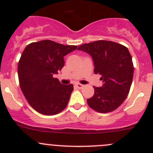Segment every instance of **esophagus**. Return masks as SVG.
Returning a JSON list of instances; mask_svg holds the SVG:
<instances>
[{
    "label": "esophagus",
    "mask_w": 153,
    "mask_h": 153,
    "mask_svg": "<svg viewBox=\"0 0 153 153\" xmlns=\"http://www.w3.org/2000/svg\"><path fill=\"white\" fill-rule=\"evenodd\" d=\"M75 86H76V87L78 88V89H82V88L84 86V85L79 84V83H76V84H75Z\"/></svg>",
    "instance_id": "34e87169"
}]
</instances>
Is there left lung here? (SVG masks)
Instances as JSON below:
<instances>
[{
    "label": "left lung",
    "mask_w": 153,
    "mask_h": 153,
    "mask_svg": "<svg viewBox=\"0 0 153 153\" xmlns=\"http://www.w3.org/2000/svg\"><path fill=\"white\" fill-rule=\"evenodd\" d=\"M78 50L89 54L93 60L94 72L101 75L103 85L95 87L87 104L101 113L118 107L129 94L133 78L132 57L126 47L109 41H94L79 46Z\"/></svg>",
    "instance_id": "obj_1"
}]
</instances>
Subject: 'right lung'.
Returning <instances> with one entry per match:
<instances>
[{"instance_id": "obj_1", "label": "right lung", "mask_w": 153, "mask_h": 153, "mask_svg": "<svg viewBox=\"0 0 153 153\" xmlns=\"http://www.w3.org/2000/svg\"><path fill=\"white\" fill-rule=\"evenodd\" d=\"M77 47L44 40L24 49L18 66L20 86L30 106L39 113L56 115L67 106L73 85H64L53 75L64 67V57Z\"/></svg>"}]
</instances>
